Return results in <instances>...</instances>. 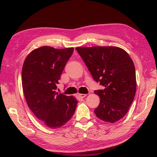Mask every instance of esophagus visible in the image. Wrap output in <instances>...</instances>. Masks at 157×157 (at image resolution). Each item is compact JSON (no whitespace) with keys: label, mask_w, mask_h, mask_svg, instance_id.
<instances>
[{"label":"esophagus","mask_w":157,"mask_h":157,"mask_svg":"<svg viewBox=\"0 0 157 157\" xmlns=\"http://www.w3.org/2000/svg\"><path fill=\"white\" fill-rule=\"evenodd\" d=\"M78 96H79V97H80V98H84V97H86V96H87V94H79Z\"/></svg>","instance_id":"34e87169"}]
</instances>
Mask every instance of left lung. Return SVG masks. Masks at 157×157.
<instances>
[{
    "label": "left lung",
    "mask_w": 157,
    "mask_h": 157,
    "mask_svg": "<svg viewBox=\"0 0 157 157\" xmlns=\"http://www.w3.org/2000/svg\"><path fill=\"white\" fill-rule=\"evenodd\" d=\"M93 78L104 89L96 90L100 103L94 110L102 121L115 123L124 117L134 101L136 78L134 62L117 46L77 47Z\"/></svg>",
    "instance_id": "obj_1"
}]
</instances>
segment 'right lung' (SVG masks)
I'll return each mask as SVG.
<instances>
[{
  "label": "right lung",
  "instance_id": "right-lung-1",
  "mask_svg": "<svg viewBox=\"0 0 157 157\" xmlns=\"http://www.w3.org/2000/svg\"><path fill=\"white\" fill-rule=\"evenodd\" d=\"M73 48H36L23 63L21 81L26 102L40 122L49 128H61L74 114L78 101L56 92V84L73 54Z\"/></svg>",
  "mask_w": 157,
  "mask_h": 157
}]
</instances>
